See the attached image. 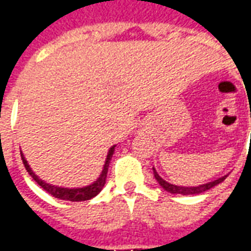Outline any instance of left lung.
Listing matches in <instances>:
<instances>
[{
  "instance_id": "1",
  "label": "left lung",
  "mask_w": 251,
  "mask_h": 251,
  "mask_svg": "<svg viewBox=\"0 0 251 251\" xmlns=\"http://www.w3.org/2000/svg\"><path fill=\"white\" fill-rule=\"evenodd\" d=\"M153 174H154V177L156 180L158 181V184L161 185L165 191H168L171 194H180V195H198V194H201V192H204V191H208L211 189L212 187H215L218 185L219 183H222L223 180L226 179L227 176H223L221 179L215 180V181H211V183H207V184H203V185H199V187H179V185H174V184H169L167 183L165 180H163L158 174L154 171L153 168Z\"/></svg>"
}]
</instances>
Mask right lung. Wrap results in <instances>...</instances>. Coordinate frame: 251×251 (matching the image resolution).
<instances>
[{
    "label": "right lung",
    "instance_id": "add662e5",
    "mask_svg": "<svg viewBox=\"0 0 251 251\" xmlns=\"http://www.w3.org/2000/svg\"><path fill=\"white\" fill-rule=\"evenodd\" d=\"M114 148H110L109 154H107V158H106V163H104L103 171H102V175L99 176V179L93 183L91 185H88V187H84V188H76V189H68V188H60V187H55V185L51 184H47L44 183L43 180H40L37 176H36L33 172H32V169L29 168V165L26 163V160L23 156V153H21V158H23V163L25 165V169L28 171V174L33 177L37 184L40 185L41 188L46 189L48 194H51L52 196H55L57 199H62V200H68V201H84V200H88L94 198L95 195H98L100 192V189L106 183V176H107V168H109V164L110 160H111V156H113V152H114Z\"/></svg>",
    "mask_w": 251,
    "mask_h": 251
}]
</instances>
